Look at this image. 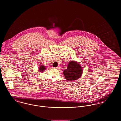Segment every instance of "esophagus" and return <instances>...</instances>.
<instances>
[{"mask_svg": "<svg viewBox=\"0 0 121 121\" xmlns=\"http://www.w3.org/2000/svg\"><path fill=\"white\" fill-rule=\"evenodd\" d=\"M60 69V67H57V68H53V69Z\"/></svg>", "mask_w": 121, "mask_h": 121, "instance_id": "1", "label": "esophagus"}]
</instances>
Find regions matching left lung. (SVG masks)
<instances>
[{
    "label": "left lung",
    "instance_id": "1",
    "mask_svg": "<svg viewBox=\"0 0 121 121\" xmlns=\"http://www.w3.org/2000/svg\"><path fill=\"white\" fill-rule=\"evenodd\" d=\"M82 73V67L77 62L73 60L71 61L68 65L67 69L63 71V74L66 79L70 82L80 78Z\"/></svg>",
    "mask_w": 121,
    "mask_h": 121
}]
</instances>
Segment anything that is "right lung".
Segmentation results:
<instances>
[{
	"mask_svg": "<svg viewBox=\"0 0 121 121\" xmlns=\"http://www.w3.org/2000/svg\"><path fill=\"white\" fill-rule=\"evenodd\" d=\"M46 67L42 65H40V66H39V70L40 72H42L44 71L45 70H46Z\"/></svg>",
	"mask_w": 121,
	"mask_h": 121,
	"instance_id": "obj_1",
	"label": "right lung"
}]
</instances>
